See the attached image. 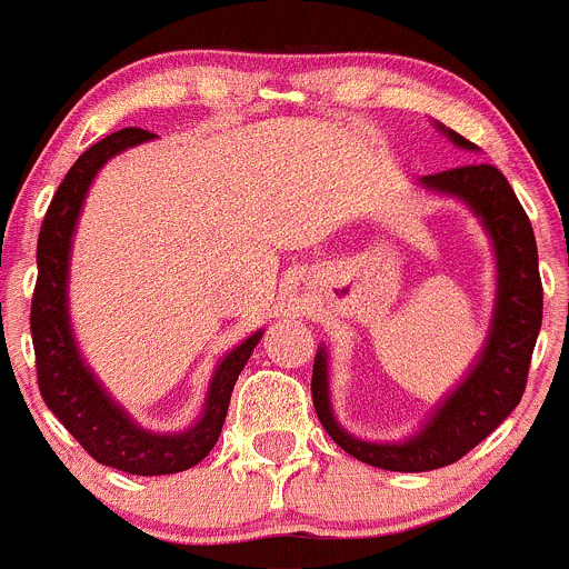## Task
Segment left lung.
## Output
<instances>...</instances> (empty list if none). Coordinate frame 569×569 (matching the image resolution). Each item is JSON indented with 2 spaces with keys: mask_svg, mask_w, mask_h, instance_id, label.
I'll return each mask as SVG.
<instances>
[{
  "mask_svg": "<svg viewBox=\"0 0 569 569\" xmlns=\"http://www.w3.org/2000/svg\"><path fill=\"white\" fill-rule=\"evenodd\" d=\"M437 129L459 149L478 151V146L453 129L442 123H437ZM418 182L431 193L462 201L492 243L495 307L481 351L462 381L437 401L426 423L398 442L362 440L342 429L331 409L326 346L318 348L312 365V403L331 440L359 462L396 473H423L453 465L509 418L526 390L528 365L542 326L537 240L503 173L489 162H470L420 177Z\"/></svg>",
  "mask_w": 569,
  "mask_h": 569,
  "instance_id": "8db88e82",
  "label": "left lung"
}]
</instances>
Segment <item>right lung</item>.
<instances>
[{
    "instance_id": "obj_1",
    "label": "right lung",
    "mask_w": 569,
    "mask_h": 569,
    "mask_svg": "<svg viewBox=\"0 0 569 569\" xmlns=\"http://www.w3.org/2000/svg\"><path fill=\"white\" fill-rule=\"evenodd\" d=\"M151 138L154 134L134 127L107 134L82 151L80 160L66 173L38 234V282L30 312L38 387L47 407L96 462L132 476L182 473L212 451L227 420L234 381L266 335L262 329L254 331L216 365L201 415L184 431L143 429L107 392L82 357L69 312V268L77 221L104 162Z\"/></svg>"
}]
</instances>
